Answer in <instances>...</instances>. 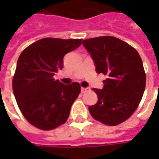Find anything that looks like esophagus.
I'll return each mask as SVG.
<instances>
[{
	"instance_id": "1",
	"label": "esophagus",
	"mask_w": 159,
	"mask_h": 159,
	"mask_svg": "<svg viewBox=\"0 0 159 159\" xmlns=\"http://www.w3.org/2000/svg\"><path fill=\"white\" fill-rule=\"evenodd\" d=\"M89 88H81V92L83 93H85L86 92H89Z\"/></svg>"
}]
</instances>
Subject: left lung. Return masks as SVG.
Wrapping results in <instances>:
<instances>
[{"label":"left lung","mask_w":159,"mask_h":159,"mask_svg":"<svg viewBox=\"0 0 159 159\" xmlns=\"http://www.w3.org/2000/svg\"><path fill=\"white\" fill-rule=\"evenodd\" d=\"M83 47L92 57L97 73L107 75L103 89H93L98 101L89 107L92 117L115 126L134 112L143 96L146 74L135 49L114 36L84 40Z\"/></svg>","instance_id":"8db88e82"}]
</instances>
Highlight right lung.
<instances>
[{"mask_svg": "<svg viewBox=\"0 0 159 159\" xmlns=\"http://www.w3.org/2000/svg\"><path fill=\"white\" fill-rule=\"evenodd\" d=\"M82 39L43 38L19 56L12 90L26 120L40 129H53L66 122L81 91L78 83L66 85L53 76L63 68L66 53L77 48Z\"/></svg>", "mask_w": 159, "mask_h": 159, "instance_id": "add662e5", "label": "right lung"}]
</instances>
